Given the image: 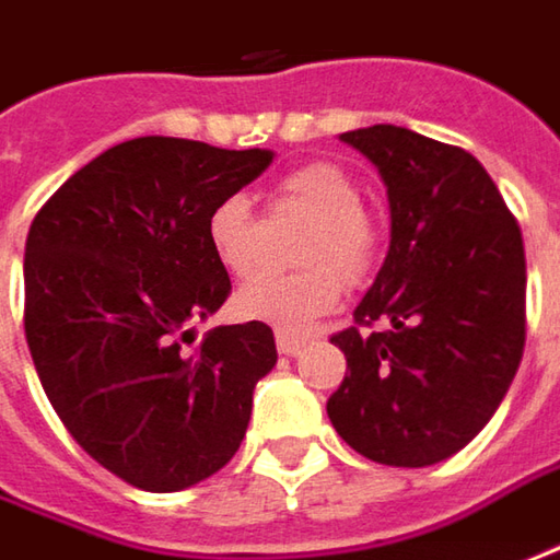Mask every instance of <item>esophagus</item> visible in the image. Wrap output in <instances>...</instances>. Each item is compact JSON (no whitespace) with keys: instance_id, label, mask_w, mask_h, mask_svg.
<instances>
[{"instance_id":"34e87169","label":"esophagus","mask_w":560,"mask_h":560,"mask_svg":"<svg viewBox=\"0 0 560 560\" xmlns=\"http://www.w3.org/2000/svg\"><path fill=\"white\" fill-rule=\"evenodd\" d=\"M276 348H279V353L294 357V353L304 348V338H298V335H288V331H276Z\"/></svg>"}]
</instances>
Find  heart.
Returning <instances> with one entry per match:
<instances>
[{"mask_svg": "<svg viewBox=\"0 0 560 560\" xmlns=\"http://www.w3.org/2000/svg\"><path fill=\"white\" fill-rule=\"evenodd\" d=\"M279 207L313 219L304 244V272H262L234 294V313L250 323L304 335L345 298V280L363 281L376 262V229L363 212L353 178L331 162H310L288 172L279 184ZM256 215L247 197L232 194L209 209L207 237L215 259L247 276L256 266Z\"/></svg>", "mask_w": 560, "mask_h": 560, "instance_id": "obj_1", "label": "heart"}]
</instances>
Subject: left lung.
<instances>
[{"label": "left lung", "mask_w": 560, "mask_h": 560, "mask_svg": "<svg viewBox=\"0 0 560 560\" xmlns=\"http://www.w3.org/2000/svg\"><path fill=\"white\" fill-rule=\"evenodd\" d=\"M378 168L392 244L353 326L326 410L357 454L429 467L474 442L521 366L526 259L517 219L467 150L373 125L341 135Z\"/></svg>", "instance_id": "left-lung-1"}]
</instances>
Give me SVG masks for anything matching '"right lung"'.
Wrapping results in <instances>:
<instances>
[{
  "label": "right lung",
  "mask_w": 560,
  "mask_h": 560,
  "mask_svg": "<svg viewBox=\"0 0 560 560\" xmlns=\"http://www.w3.org/2000/svg\"><path fill=\"white\" fill-rule=\"evenodd\" d=\"M272 150L135 137L43 203L24 247V335L81 448L147 492L222 470L279 353L266 323L194 326L232 294L209 209L259 178Z\"/></svg>",
  "instance_id": "right-lung-1"
}]
</instances>
